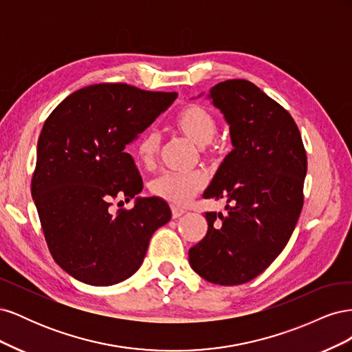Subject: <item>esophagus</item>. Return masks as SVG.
I'll use <instances>...</instances> for the list:
<instances>
[{"mask_svg": "<svg viewBox=\"0 0 352 352\" xmlns=\"http://www.w3.org/2000/svg\"><path fill=\"white\" fill-rule=\"evenodd\" d=\"M185 212V210L184 208H179V207H172V216H173V219H177V217H180Z\"/></svg>", "mask_w": 352, "mask_h": 352, "instance_id": "34e87169", "label": "esophagus"}]
</instances>
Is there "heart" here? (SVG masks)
<instances>
[{
  "mask_svg": "<svg viewBox=\"0 0 352 352\" xmlns=\"http://www.w3.org/2000/svg\"><path fill=\"white\" fill-rule=\"evenodd\" d=\"M179 133L201 146L206 154H211L212 138L217 132L216 117L210 110L198 104H189L179 111L175 119ZM162 150V136L155 131L146 132L136 146V155L144 167H153ZM206 186V177L201 173L163 172L150 182L151 194L176 207H184Z\"/></svg>",
  "mask_w": 352,
  "mask_h": 352,
  "instance_id": "b5f03b06",
  "label": "heart"
}]
</instances>
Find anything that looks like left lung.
Here are the masks:
<instances>
[{
	"instance_id": "1",
	"label": "left lung",
	"mask_w": 352,
	"mask_h": 352,
	"mask_svg": "<svg viewBox=\"0 0 352 352\" xmlns=\"http://www.w3.org/2000/svg\"><path fill=\"white\" fill-rule=\"evenodd\" d=\"M208 98L225 116L233 150L202 197L225 199L228 214L206 212L207 235L189 250V264L211 283L241 285L289 241L304 204L307 155L292 116L254 83L220 82Z\"/></svg>"
}]
</instances>
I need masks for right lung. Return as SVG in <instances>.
<instances>
[{"instance_id":"right-lung-1","label":"right lung","mask_w":352,"mask_h":352,"mask_svg":"<svg viewBox=\"0 0 352 352\" xmlns=\"http://www.w3.org/2000/svg\"><path fill=\"white\" fill-rule=\"evenodd\" d=\"M177 98L126 83H100L63 100L42 127L32 177L52 258L74 279L110 286L141 267L153 233L172 219L158 197L136 198L110 212L111 199H132L142 179L126 148Z\"/></svg>"}]
</instances>
